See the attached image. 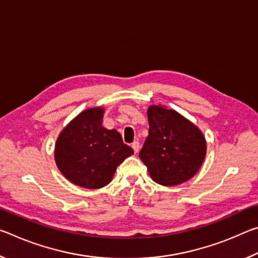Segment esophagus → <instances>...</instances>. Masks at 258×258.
Here are the masks:
<instances>
[{"label":"esophagus","instance_id":"obj_1","mask_svg":"<svg viewBox=\"0 0 258 258\" xmlns=\"http://www.w3.org/2000/svg\"><path fill=\"white\" fill-rule=\"evenodd\" d=\"M132 148H133L134 152H139V150H140V142L139 141H134L132 143Z\"/></svg>","mask_w":258,"mask_h":258}]
</instances>
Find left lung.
Returning a JSON list of instances; mask_svg holds the SVG:
<instances>
[{"label": "left lung", "mask_w": 258, "mask_h": 258, "mask_svg": "<svg viewBox=\"0 0 258 258\" xmlns=\"http://www.w3.org/2000/svg\"><path fill=\"white\" fill-rule=\"evenodd\" d=\"M149 135L139 157L155 182L172 186L199 171L206 155V141L197 126L173 109H148Z\"/></svg>", "instance_id": "left-lung-1"}]
</instances>
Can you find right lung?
I'll return each mask as SVG.
<instances>
[{"label":"right lung","mask_w":258,"mask_h":258,"mask_svg":"<svg viewBox=\"0 0 258 258\" xmlns=\"http://www.w3.org/2000/svg\"><path fill=\"white\" fill-rule=\"evenodd\" d=\"M102 117V108L83 111L56 140L54 157L60 172L86 189L107 185L117 166L134 152L116 130L103 127Z\"/></svg>","instance_id":"1"}]
</instances>
